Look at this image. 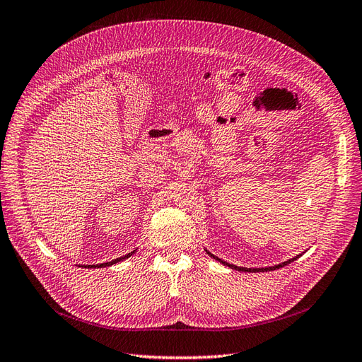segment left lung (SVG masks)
<instances>
[{"instance_id": "1", "label": "left lung", "mask_w": 362, "mask_h": 362, "mask_svg": "<svg viewBox=\"0 0 362 362\" xmlns=\"http://www.w3.org/2000/svg\"><path fill=\"white\" fill-rule=\"evenodd\" d=\"M208 252V250H206ZM208 255H211L214 259H216L218 262H221V264H224V265H227V267H230V268H233V270H238V272H249V273H256V272H272V270H277V268H281V267H285V265H288L290 262H293V261H296L298 256H296V257H293V259H288L286 262H282V264H279V265H274V267H265V268H245V267H236V265H233V264H227V262H224V261H221L220 257H216V256H214L212 253H209L208 252Z\"/></svg>"}]
</instances>
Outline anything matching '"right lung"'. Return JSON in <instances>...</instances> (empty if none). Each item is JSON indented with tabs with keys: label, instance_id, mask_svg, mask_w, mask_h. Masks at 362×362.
<instances>
[{
	"label": "right lung",
	"instance_id": "1",
	"mask_svg": "<svg viewBox=\"0 0 362 362\" xmlns=\"http://www.w3.org/2000/svg\"><path fill=\"white\" fill-rule=\"evenodd\" d=\"M133 253L135 252H132V253H129V255H126V256H121V257H117V259H113V261H110V262H106V264H100V265H90V268L94 267V268H101V267H109V265H113V264H117V262H119V261H122V259H126V257H130ZM89 267V265H88Z\"/></svg>",
	"mask_w": 362,
	"mask_h": 362
}]
</instances>
